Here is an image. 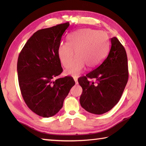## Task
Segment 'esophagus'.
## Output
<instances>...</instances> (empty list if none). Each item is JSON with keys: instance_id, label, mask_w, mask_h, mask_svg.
I'll use <instances>...</instances> for the list:
<instances>
[{"instance_id": "esophagus-1", "label": "esophagus", "mask_w": 146, "mask_h": 146, "mask_svg": "<svg viewBox=\"0 0 146 146\" xmlns=\"http://www.w3.org/2000/svg\"><path fill=\"white\" fill-rule=\"evenodd\" d=\"M74 80H75L76 84H78V79H77V78H74Z\"/></svg>"}]
</instances>
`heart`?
<instances>
[{
	"mask_svg": "<svg viewBox=\"0 0 146 146\" xmlns=\"http://www.w3.org/2000/svg\"><path fill=\"white\" fill-rule=\"evenodd\" d=\"M108 49V37L105 33L91 29H82L70 35L68 43L61 44L58 56L64 68H68L74 56L76 58L65 71L66 75L78 76L85 65L88 69L97 68L104 59Z\"/></svg>",
	"mask_w": 146,
	"mask_h": 146,
	"instance_id": "heart-1",
	"label": "heart"
}]
</instances>
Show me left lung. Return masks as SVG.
I'll use <instances>...</instances> for the list:
<instances>
[{
    "instance_id": "8db88e82",
    "label": "left lung",
    "mask_w": 146,
    "mask_h": 146,
    "mask_svg": "<svg viewBox=\"0 0 146 146\" xmlns=\"http://www.w3.org/2000/svg\"><path fill=\"white\" fill-rule=\"evenodd\" d=\"M128 64L125 48L117 37L111 38L107 57L97 68L78 79L82 88L80 98L87 111L102 115L111 110L120 100L128 80ZM88 78H95L96 84Z\"/></svg>"
}]
</instances>
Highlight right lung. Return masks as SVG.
<instances>
[{
    "label": "right lung",
    "mask_w": 146,
    "mask_h": 146,
    "mask_svg": "<svg viewBox=\"0 0 146 146\" xmlns=\"http://www.w3.org/2000/svg\"><path fill=\"white\" fill-rule=\"evenodd\" d=\"M69 26L66 23L38 30L19 54L17 73L22 96L28 107L40 117L56 114L75 84L71 76L54 80L63 71L58 49Z\"/></svg>",
    "instance_id": "right-lung-1"
}]
</instances>
